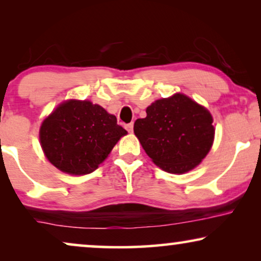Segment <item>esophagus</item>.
<instances>
[{
	"label": "esophagus",
	"instance_id": "esophagus-1",
	"mask_svg": "<svg viewBox=\"0 0 261 261\" xmlns=\"http://www.w3.org/2000/svg\"><path fill=\"white\" fill-rule=\"evenodd\" d=\"M133 127H134V123L133 122L126 124V129L129 132V133H132V132H133Z\"/></svg>",
	"mask_w": 261,
	"mask_h": 261
}]
</instances>
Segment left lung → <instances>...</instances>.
I'll list each match as a JSON object with an SVG mask.
<instances>
[{"label":"left lung","instance_id":"8db88e82","mask_svg":"<svg viewBox=\"0 0 261 261\" xmlns=\"http://www.w3.org/2000/svg\"><path fill=\"white\" fill-rule=\"evenodd\" d=\"M138 119L134 133L153 163L170 173L188 172L208 154L215 129L204 107L183 94L158 99Z\"/></svg>","mask_w":261,"mask_h":261}]
</instances>
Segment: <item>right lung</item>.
Listing matches in <instances>:
<instances>
[{
  "mask_svg": "<svg viewBox=\"0 0 261 261\" xmlns=\"http://www.w3.org/2000/svg\"><path fill=\"white\" fill-rule=\"evenodd\" d=\"M127 130L116 117L90 101L64 102L46 117L40 142L47 159L63 172H94Z\"/></svg>",
  "mask_w": 261,
  "mask_h": 261,
  "instance_id": "add662e5",
  "label": "right lung"
}]
</instances>
